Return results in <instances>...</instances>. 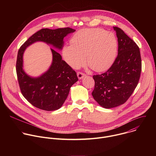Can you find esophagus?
<instances>
[{
  "mask_svg": "<svg viewBox=\"0 0 156 156\" xmlns=\"http://www.w3.org/2000/svg\"><path fill=\"white\" fill-rule=\"evenodd\" d=\"M85 76H86V75L84 74V73H81V72H78V73H77V76H78V78L79 80L83 79Z\"/></svg>",
  "mask_w": 156,
  "mask_h": 156,
  "instance_id": "obj_1",
  "label": "esophagus"
}]
</instances>
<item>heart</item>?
<instances>
[{"label": "heart", "mask_w": 156, "mask_h": 156, "mask_svg": "<svg viewBox=\"0 0 156 156\" xmlns=\"http://www.w3.org/2000/svg\"><path fill=\"white\" fill-rule=\"evenodd\" d=\"M72 45L63 47L64 60L73 69H78L85 62L96 72L107 69L115 60L118 42L112 32L101 28L83 29L76 32L71 39Z\"/></svg>", "instance_id": "obj_1"}]
</instances>
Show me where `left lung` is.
I'll return each mask as SVG.
<instances>
[{
  "mask_svg": "<svg viewBox=\"0 0 156 156\" xmlns=\"http://www.w3.org/2000/svg\"><path fill=\"white\" fill-rule=\"evenodd\" d=\"M118 38V55L104 73L94 75V99L101 107L110 108L124 104L138 85L141 58L136 44L120 28L114 27Z\"/></svg>",
  "mask_w": 156,
  "mask_h": 156,
  "instance_id": "1",
  "label": "left lung"
}]
</instances>
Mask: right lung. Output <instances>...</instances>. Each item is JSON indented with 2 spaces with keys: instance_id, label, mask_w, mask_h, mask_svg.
<instances>
[{
  "instance_id": "1",
  "label": "right lung",
  "mask_w": 156,
  "mask_h": 156,
  "mask_svg": "<svg viewBox=\"0 0 156 156\" xmlns=\"http://www.w3.org/2000/svg\"><path fill=\"white\" fill-rule=\"evenodd\" d=\"M76 30L70 28H44L32 35L20 48L16 70L22 94L33 106L46 111L59 109L69 94L70 87L78 80L76 73L62 59L58 51L63 47V39ZM37 41L51 45L53 61L48 70L39 77L28 75L23 69V54L26 48Z\"/></svg>"
}]
</instances>
